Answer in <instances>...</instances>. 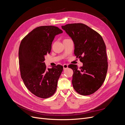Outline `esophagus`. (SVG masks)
I'll return each mask as SVG.
<instances>
[{
  "label": "esophagus",
  "mask_w": 125,
  "mask_h": 125,
  "mask_svg": "<svg viewBox=\"0 0 125 125\" xmlns=\"http://www.w3.org/2000/svg\"><path fill=\"white\" fill-rule=\"evenodd\" d=\"M63 69H64V70H65V69H67V68H68V65H67V64H64V65H63Z\"/></svg>",
  "instance_id": "obj_1"
}]
</instances>
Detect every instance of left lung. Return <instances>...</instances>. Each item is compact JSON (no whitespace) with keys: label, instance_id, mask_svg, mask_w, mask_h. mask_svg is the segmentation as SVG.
Listing matches in <instances>:
<instances>
[{"label":"left lung","instance_id":"obj_1","mask_svg":"<svg viewBox=\"0 0 125 125\" xmlns=\"http://www.w3.org/2000/svg\"><path fill=\"white\" fill-rule=\"evenodd\" d=\"M74 44V54L83 63L69 68L73 71L72 83L77 93L90 95L99 89L105 80L108 69L106 45L97 32L82 23L62 26Z\"/></svg>","mask_w":125,"mask_h":125}]
</instances>
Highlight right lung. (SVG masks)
Segmentation results:
<instances>
[{"label":"right lung","instance_id":"right-lung-1","mask_svg":"<svg viewBox=\"0 0 125 125\" xmlns=\"http://www.w3.org/2000/svg\"><path fill=\"white\" fill-rule=\"evenodd\" d=\"M62 30L54 26H39L22 40L19 50L20 70L25 86L36 96L45 99L53 95L63 69L60 65L47 68L44 56L50 53L52 43Z\"/></svg>","mask_w":125,"mask_h":125}]
</instances>
